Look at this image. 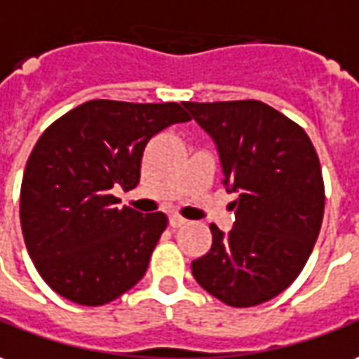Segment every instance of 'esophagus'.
Instances as JSON below:
<instances>
[{
  "instance_id": "34e87169",
  "label": "esophagus",
  "mask_w": 359,
  "mask_h": 359,
  "mask_svg": "<svg viewBox=\"0 0 359 359\" xmlns=\"http://www.w3.org/2000/svg\"><path fill=\"white\" fill-rule=\"evenodd\" d=\"M185 222L187 221L182 219L180 215H172V217H170V226H172V229H180V226H184Z\"/></svg>"
}]
</instances>
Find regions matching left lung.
<instances>
[{"label":"left lung","instance_id":"1","mask_svg":"<svg viewBox=\"0 0 359 359\" xmlns=\"http://www.w3.org/2000/svg\"><path fill=\"white\" fill-rule=\"evenodd\" d=\"M211 135L229 205V234L191 262L197 283L231 307H254L287 289L305 268L325 215V182L307 133L256 100L184 103Z\"/></svg>","mask_w":359,"mask_h":359}]
</instances>
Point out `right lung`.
I'll use <instances>...</instances> for the list:
<instances>
[{
	"mask_svg": "<svg viewBox=\"0 0 359 359\" xmlns=\"http://www.w3.org/2000/svg\"><path fill=\"white\" fill-rule=\"evenodd\" d=\"M189 118L180 103L91 100L44 130L25 165L19 215L48 287L100 307L142 279L168 217L118 209L111 189L137 187L148 140Z\"/></svg>",
	"mask_w": 359,
	"mask_h": 359,
	"instance_id": "1",
	"label": "right lung"
}]
</instances>
